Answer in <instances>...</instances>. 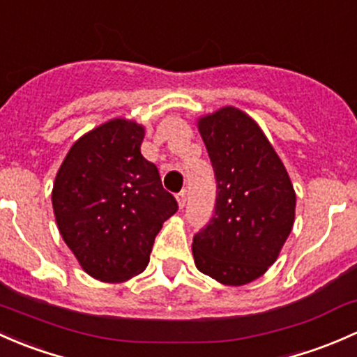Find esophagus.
<instances>
[{"mask_svg": "<svg viewBox=\"0 0 357 357\" xmlns=\"http://www.w3.org/2000/svg\"><path fill=\"white\" fill-rule=\"evenodd\" d=\"M177 201H178L180 208H183V206H185V203H187V190L185 189H182L177 194Z\"/></svg>", "mask_w": 357, "mask_h": 357, "instance_id": "esophagus-1", "label": "esophagus"}]
</instances>
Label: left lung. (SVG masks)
<instances>
[{"label": "left lung", "mask_w": 357, "mask_h": 357, "mask_svg": "<svg viewBox=\"0 0 357 357\" xmlns=\"http://www.w3.org/2000/svg\"><path fill=\"white\" fill-rule=\"evenodd\" d=\"M199 132L215 172L216 203L208 225L194 234V261L201 273L237 287L275 263L292 230L296 192L280 158L241 109L204 116Z\"/></svg>", "instance_id": "8db88e82"}]
</instances>
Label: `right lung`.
Returning <instances> with one entry per match:
<instances>
[{"instance_id": "1", "label": "right lung", "mask_w": 357, "mask_h": 357, "mask_svg": "<svg viewBox=\"0 0 357 357\" xmlns=\"http://www.w3.org/2000/svg\"><path fill=\"white\" fill-rule=\"evenodd\" d=\"M144 128L116 119L80 137L58 170L53 209L80 266L123 282L148 266L154 238L178 209L156 165L141 154Z\"/></svg>"}]
</instances>
